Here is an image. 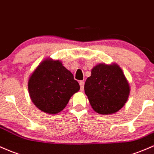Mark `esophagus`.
Segmentation results:
<instances>
[{
	"instance_id": "obj_1",
	"label": "esophagus",
	"mask_w": 154,
	"mask_h": 154,
	"mask_svg": "<svg viewBox=\"0 0 154 154\" xmlns=\"http://www.w3.org/2000/svg\"><path fill=\"white\" fill-rule=\"evenodd\" d=\"M84 85H85V83H84L83 81H80V91H83V90H84Z\"/></svg>"
}]
</instances>
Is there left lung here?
I'll list each match as a JSON object with an SVG mask.
<instances>
[{"label": "left lung", "mask_w": 154, "mask_h": 154, "mask_svg": "<svg viewBox=\"0 0 154 154\" xmlns=\"http://www.w3.org/2000/svg\"><path fill=\"white\" fill-rule=\"evenodd\" d=\"M84 90L93 109L106 116L124 107L129 98L130 86L117 63H99L91 69Z\"/></svg>", "instance_id": "1"}]
</instances>
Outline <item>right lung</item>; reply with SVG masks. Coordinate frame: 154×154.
Masks as SVG:
<instances>
[{"label":"right lung","mask_w":154,"mask_h":154,"mask_svg":"<svg viewBox=\"0 0 154 154\" xmlns=\"http://www.w3.org/2000/svg\"><path fill=\"white\" fill-rule=\"evenodd\" d=\"M28 88L35 106L51 115L61 112L80 88L73 74L61 61L50 58L42 60L30 74Z\"/></svg>","instance_id":"obj_1"}]
</instances>
